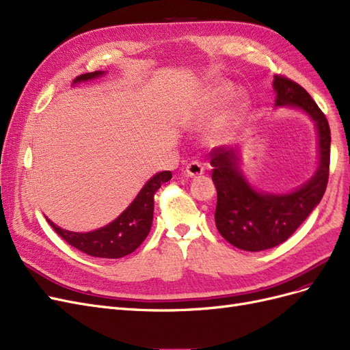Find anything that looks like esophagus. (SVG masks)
Instances as JSON below:
<instances>
[{"label":"esophagus","mask_w":350,"mask_h":350,"mask_svg":"<svg viewBox=\"0 0 350 350\" xmlns=\"http://www.w3.org/2000/svg\"><path fill=\"white\" fill-rule=\"evenodd\" d=\"M203 172H204V166L201 165L200 162H191V163H188V165L185 166V171H184V174H185L187 176H189V178L201 175Z\"/></svg>","instance_id":"1"}]
</instances>
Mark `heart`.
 <instances>
[{"instance_id":"heart-1","label":"heart","mask_w":350,"mask_h":350,"mask_svg":"<svg viewBox=\"0 0 350 350\" xmlns=\"http://www.w3.org/2000/svg\"><path fill=\"white\" fill-rule=\"evenodd\" d=\"M232 92H234V88H232V84H229V83L220 81V83L213 84V86H211L210 90L207 92V96L204 99L203 109H201V115H200L201 118H204V116H207L211 112H215L216 109H219L221 105H224L228 100V98L230 96ZM239 107H241V99L238 98L235 108L229 112V115L230 116L234 115Z\"/></svg>"}]
</instances>
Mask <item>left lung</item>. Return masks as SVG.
Wrapping results in <instances>:
<instances>
[{"mask_svg": "<svg viewBox=\"0 0 350 350\" xmlns=\"http://www.w3.org/2000/svg\"><path fill=\"white\" fill-rule=\"evenodd\" d=\"M273 88L276 107L301 109L314 121L319 167L308 183L292 193H261L242 174L237 149L215 147L210 152L211 179L217 191L216 228L229 243L243 251L269 250L288 239L320 203L328 183L332 137L325 115L298 83L274 76Z\"/></svg>", "mask_w": 350, "mask_h": 350, "instance_id": "8db88e82", "label": "left lung"}]
</instances>
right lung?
I'll return each instance as SVG.
<instances>
[{
  "label": "right lung",
  "instance_id": "obj_1",
  "mask_svg": "<svg viewBox=\"0 0 350 350\" xmlns=\"http://www.w3.org/2000/svg\"><path fill=\"white\" fill-rule=\"evenodd\" d=\"M103 74L105 71L81 74V76L74 79L72 83L93 80L103 76ZM171 178V171H163L153 175L133 200V203L118 217L111 221L109 225L96 230L84 232V234L83 232H71L61 229L49 219L46 220L62 239L68 242L71 247L88 254V256L99 258L125 257L139 248L146 237L149 235L153 221L154 193Z\"/></svg>",
  "mask_w": 350,
  "mask_h": 350
}]
</instances>
